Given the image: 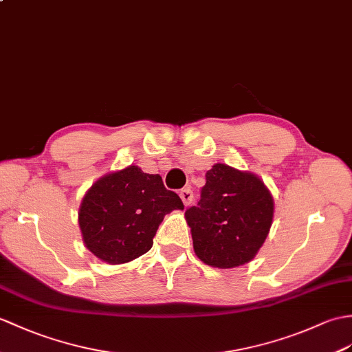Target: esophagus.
<instances>
[{"instance_id": "1", "label": "esophagus", "mask_w": 352, "mask_h": 352, "mask_svg": "<svg viewBox=\"0 0 352 352\" xmlns=\"http://www.w3.org/2000/svg\"><path fill=\"white\" fill-rule=\"evenodd\" d=\"M179 198L184 202V206H189L193 201V192L190 189H182L179 190Z\"/></svg>"}]
</instances>
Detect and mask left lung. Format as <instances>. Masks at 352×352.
I'll return each instance as SVG.
<instances>
[{"label": "left lung", "instance_id": "obj_1", "mask_svg": "<svg viewBox=\"0 0 352 352\" xmlns=\"http://www.w3.org/2000/svg\"><path fill=\"white\" fill-rule=\"evenodd\" d=\"M198 206L186 210L196 256L207 265L234 268L249 263L265 241L274 204L250 173L217 163L206 174Z\"/></svg>", "mask_w": 352, "mask_h": 352}]
</instances>
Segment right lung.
Instances as JSON below:
<instances>
[{
    "instance_id": "add662e5",
    "label": "right lung",
    "mask_w": 352,
    "mask_h": 352,
    "mask_svg": "<svg viewBox=\"0 0 352 352\" xmlns=\"http://www.w3.org/2000/svg\"><path fill=\"white\" fill-rule=\"evenodd\" d=\"M183 208L159 174L129 166L93 184L80 204L79 226L89 252L108 264H124L148 252L163 217Z\"/></svg>"
}]
</instances>
